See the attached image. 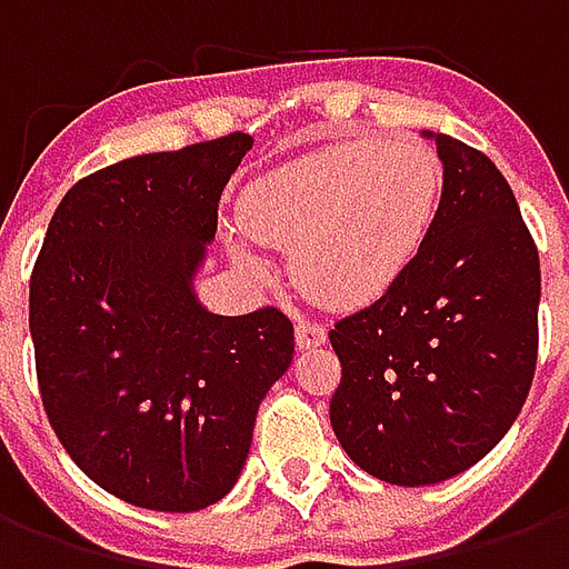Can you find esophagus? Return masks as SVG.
<instances>
[{
    "mask_svg": "<svg viewBox=\"0 0 569 569\" xmlns=\"http://www.w3.org/2000/svg\"><path fill=\"white\" fill-rule=\"evenodd\" d=\"M326 345V326L310 320H298L296 326V347L298 350H310V347Z\"/></svg>",
    "mask_w": 569,
    "mask_h": 569,
    "instance_id": "1",
    "label": "esophagus"
}]
</instances>
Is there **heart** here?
Instances as JSON below:
<instances>
[{
	"mask_svg": "<svg viewBox=\"0 0 569 569\" xmlns=\"http://www.w3.org/2000/svg\"><path fill=\"white\" fill-rule=\"evenodd\" d=\"M439 191L441 163L423 142H338L259 176L240 200V222L264 247L292 249V277L310 298L362 308L418 256ZM228 247L243 271L264 277L243 240Z\"/></svg>",
	"mask_w": 569,
	"mask_h": 569,
	"instance_id": "1",
	"label": "heart"
}]
</instances>
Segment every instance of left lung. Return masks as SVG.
I'll use <instances>...</instances> for the list:
<instances>
[{"instance_id": "8db88e82", "label": "left lung", "mask_w": 569, "mask_h": 569, "mask_svg": "<svg viewBox=\"0 0 569 569\" xmlns=\"http://www.w3.org/2000/svg\"><path fill=\"white\" fill-rule=\"evenodd\" d=\"M441 200L406 273L329 332L341 383L329 418L369 476L420 488L490 453L537 369L539 256L488 154L423 130Z\"/></svg>"}]
</instances>
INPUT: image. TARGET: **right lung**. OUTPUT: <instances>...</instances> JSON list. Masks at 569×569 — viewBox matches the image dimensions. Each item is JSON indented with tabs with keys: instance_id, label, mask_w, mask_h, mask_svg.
<instances>
[{
	"instance_id": "1",
	"label": "right lung",
	"mask_w": 569,
	"mask_h": 569,
	"mask_svg": "<svg viewBox=\"0 0 569 569\" xmlns=\"http://www.w3.org/2000/svg\"><path fill=\"white\" fill-rule=\"evenodd\" d=\"M249 133L128 158L60 200L30 280L44 411L93 485L154 512L234 488L261 399L296 353L292 322L222 317L194 277Z\"/></svg>"
}]
</instances>
